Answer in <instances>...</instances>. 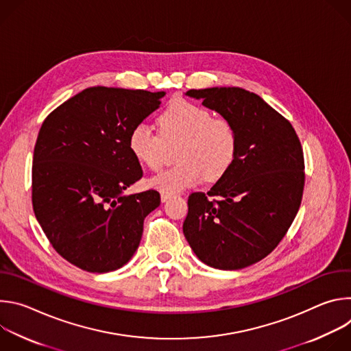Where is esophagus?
Masks as SVG:
<instances>
[{
    "label": "esophagus",
    "mask_w": 351,
    "mask_h": 351,
    "mask_svg": "<svg viewBox=\"0 0 351 351\" xmlns=\"http://www.w3.org/2000/svg\"><path fill=\"white\" fill-rule=\"evenodd\" d=\"M173 194L172 193H167V191H161V202L162 203H165V202H168V199L172 197Z\"/></svg>",
    "instance_id": "34e87169"
}]
</instances>
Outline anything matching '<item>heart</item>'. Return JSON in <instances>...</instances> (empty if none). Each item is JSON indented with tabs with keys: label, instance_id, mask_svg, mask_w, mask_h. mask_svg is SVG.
<instances>
[{
	"label": "heart",
	"instance_id": "heart-1",
	"mask_svg": "<svg viewBox=\"0 0 351 351\" xmlns=\"http://www.w3.org/2000/svg\"><path fill=\"white\" fill-rule=\"evenodd\" d=\"M160 133L145 122L132 128L128 147L137 162L152 171L164 165V143L180 141L178 164L148 180V184L167 193H176L202 183L219 180L233 167L239 153V134L226 118H213V112L189 99L179 98L158 118Z\"/></svg>",
	"mask_w": 351,
	"mask_h": 351
}]
</instances>
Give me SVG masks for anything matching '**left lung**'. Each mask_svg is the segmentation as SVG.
Segmentation results:
<instances>
[{
    "label": "left lung",
    "instance_id": "8db88e82",
    "mask_svg": "<svg viewBox=\"0 0 351 351\" xmlns=\"http://www.w3.org/2000/svg\"><path fill=\"white\" fill-rule=\"evenodd\" d=\"M229 119L239 134L230 171L211 190L191 193L183 233L204 264L241 269L265 258L285 237L302 204L304 156L291 123L240 87L189 90Z\"/></svg>",
    "mask_w": 351,
    "mask_h": 351
}]
</instances>
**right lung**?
Masks as SVG:
<instances>
[{
    "mask_svg": "<svg viewBox=\"0 0 351 351\" xmlns=\"http://www.w3.org/2000/svg\"><path fill=\"white\" fill-rule=\"evenodd\" d=\"M164 95L88 87L41 125L32 167L34 215L56 252L83 271L123 267L140 244L144 218L161 203L156 190H123L143 176L129 152V132Z\"/></svg>",
    "mask_w": 351,
    "mask_h": 351,
    "instance_id": "obj_1",
    "label": "right lung"
}]
</instances>
